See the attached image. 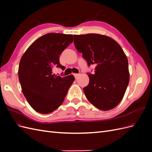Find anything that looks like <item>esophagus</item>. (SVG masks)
I'll return each mask as SVG.
<instances>
[{"instance_id":"34e87169","label":"esophagus","mask_w":152,"mask_h":152,"mask_svg":"<svg viewBox=\"0 0 152 152\" xmlns=\"http://www.w3.org/2000/svg\"><path fill=\"white\" fill-rule=\"evenodd\" d=\"M73 75H74L75 78L77 79V78H78V77H79V76L80 75V74H79V73H74V74H73Z\"/></svg>"}]
</instances>
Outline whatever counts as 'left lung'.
<instances>
[{
  "mask_svg": "<svg viewBox=\"0 0 152 152\" xmlns=\"http://www.w3.org/2000/svg\"><path fill=\"white\" fill-rule=\"evenodd\" d=\"M74 45L89 66L96 65L94 74L87 73L89 83L83 90L94 107L107 111L121 102L129 82L128 60L115 40L96 34L74 35Z\"/></svg>",
  "mask_w": 152,
  "mask_h": 152,
  "instance_id": "8db88e82",
  "label": "left lung"
}]
</instances>
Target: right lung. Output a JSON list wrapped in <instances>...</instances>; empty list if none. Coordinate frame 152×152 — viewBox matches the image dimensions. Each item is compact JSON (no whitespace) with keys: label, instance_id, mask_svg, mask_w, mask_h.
I'll use <instances>...</instances> for the list:
<instances>
[{"label":"right lung","instance_id":"add662e5","mask_svg":"<svg viewBox=\"0 0 152 152\" xmlns=\"http://www.w3.org/2000/svg\"><path fill=\"white\" fill-rule=\"evenodd\" d=\"M73 42V35L49 33L32 43L23 55L18 77L23 93L36 112L47 114L63 102L75 77L53 74V68L65 66L59 63V55Z\"/></svg>","mask_w":152,"mask_h":152}]
</instances>
